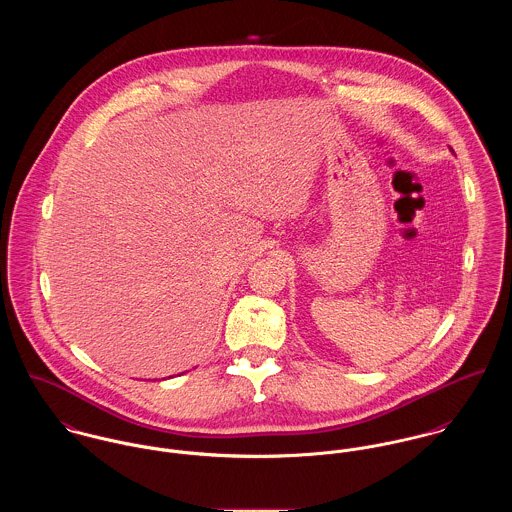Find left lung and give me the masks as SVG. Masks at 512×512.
Returning <instances> with one entry per match:
<instances>
[{"instance_id": "left-lung-1", "label": "left lung", "mask_w": 512, "mask_h": 512, "mask_svg": "<svg viewBox=\"0 0 512 512\" xmlns=\"http://www.w3.org/2000/svg\"><path fill=\"white\" fill-rule=\"evenodd\" d=\"M451 151H453V149H451Z\"/></svg>"}]
</instances>
